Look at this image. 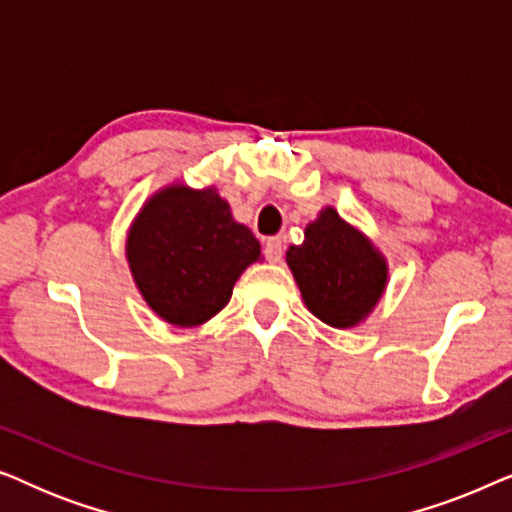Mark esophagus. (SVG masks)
Masks as SVG:
<instances>
[{"mask_svg":"<svg viewBox=\"0 0 512 512\" xmlns=\"http://www.w3.org/2000/svg\"><path fill=\"white\" fill-rule=\"evenodd\" d=\"M263 254L270 263L282 261V256H284L282 237H268V240H265V244H263Z\"/></svg>","mask_w":512,"mask_h":512,"instance_id":"34e87169","label":"esophagus"}]
</instances>
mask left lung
Masks as SVG:
<instances>
[{"label":"left lung","instance_id":"1","mask_svg":"<svg viewBox=\"0 0 512 512\" xmlns=\"http://www.w3.org/2000/svg\"><path fill=\"white\" fill-rule=\"evenodd\" d=\"M303 300L314 317L335 328L368 317L387 284V263L359 230L326 207L305 228V242L286 251Z\"/></svg>","mask_w":512,"mask_h":512}]
</instances>
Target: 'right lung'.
I'll use <instances>...</instances> for the list:
<instances>
[{"instance_id":"right-lung-1","label":"right lung","mask_w":512,"mask_h":512,"mask_svg":"<svg viewBox=\"0 0 512 512\" xmlns=\"http://www.w3.org/2000/svg\"><path fill=\"white\" fill-rule=\"evenodd\" d=\"M128 263L153 312L200 326L221 312L261 244L214 188L170 186L146 202L128 235Z\"/></svg>"}]
</instances>
